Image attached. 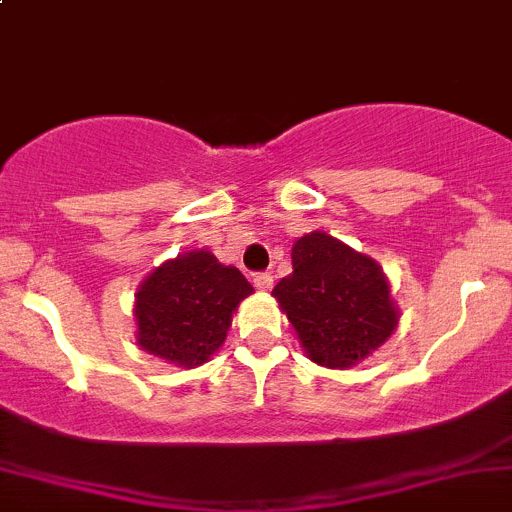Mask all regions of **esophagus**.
Listing matches in <instances>:
<instances>
[{
    "label": "esophagus",
    "mask_w": 512,
    "mask_h": 512,
    "mask_svg": "<svg viewBox=\"0 0 512 512\" xmlns=\"http://www.w3.org/2000/svg\"><path fill=\"white\" fill-rule=\"evenodd\" d=\"M275 285V277L270 275V272H257L255 275V287L262 289V292H267V289H272Z\"/></svg>",
    "instance_id": "obj_1"
}]
</instances>
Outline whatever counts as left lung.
Wrapping results in <instances>:
<instances>
[{"label": "left lung", "instance_id": "obj_1", "mask_svg": "<svg viewBox=\"0 0 512 512\" xmlns=\"http://www.w3.org/2000/svg\"><path fill=\"white\" fill-rule=\"evenodd\" d=\"M297 329L307 356L347 369L394 334L399 314L384 272L327 232H309L292 247V275L272 289Z\"/></svg>", "mask_w": 512, "mask_h": 512}]
</instances>
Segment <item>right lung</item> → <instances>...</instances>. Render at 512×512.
Here are the masks:
<instances>
[{"label":"right lung","mask_w":512,"mask_h":512,"mask_svg":"<svg viewBox=\"0 0 512 512\" xmlns=\"http://www.w3.org/2000/svg\"><path fill=\"white\" fill-rule=\"evenodd\" d=\"M250 292L245 275L220 265L210 252L175 257L138 289V347L193 369L218 352L232 312Z\"/></svg>","instance_id":"right-lung-1"}]
</instances>
